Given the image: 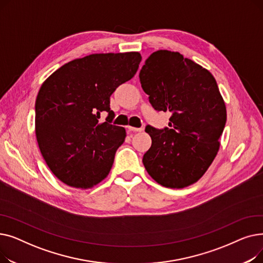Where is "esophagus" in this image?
<instances>
[{
	"label": "esophagus",
	"instance_id": "1",
	"mask_svg": "<svg viewBox=\"0 0 263 263\" xmlns=\"http://www.w3.org/2000/svg\"><path fill=\"white\" fill-rule=\"evenodd\" d=\"M128 129L132 132H141L143 131V128H134V127H128Z\"/></svg>",
	"mask_w": 263,
	"mask_h": 263
}]
</instances>
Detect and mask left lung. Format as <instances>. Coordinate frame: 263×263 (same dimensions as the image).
<instances>
[{"label":"left lung","mask_w":263,"mask_h":263,"mask_svg":"<svg viewBox=\"0 0 263 263\" xmlns=\"http://www.w3.org/2000/svg\"><path fill=\"white\" fill-rule=\"evenodd\" d=\"M140 81L153 107L172 114L168 128L147 126L151 147L143 163L166 187L197 182L217 155L227 114L214 77L179 52L159 50L146 60Z\"/></svg>","instance_id":"8db88e82"}]
</instances>
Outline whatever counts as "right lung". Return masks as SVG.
Listing matches in <instances>:
<instances>
[{
  "label": "right lung",
  "instance_id": "add662e5",
  "mask_svg": "<svg viewBox=\"0 0 263 263\" xmlns=\"http://www.w3.org/2000/svg\"><path fill=\"white\" fill-rule=\"evenodd\" d=\"M139 52L100 53L73 60L41 85L35 103L40 153L62 182L89 189L108 175L126 130L114 126L109 97L136 73ZM108 113L104 123L99 119Z\"/></svg>",
  "mask_w": 263,
  "mask_h": 263
}]
</instances>
